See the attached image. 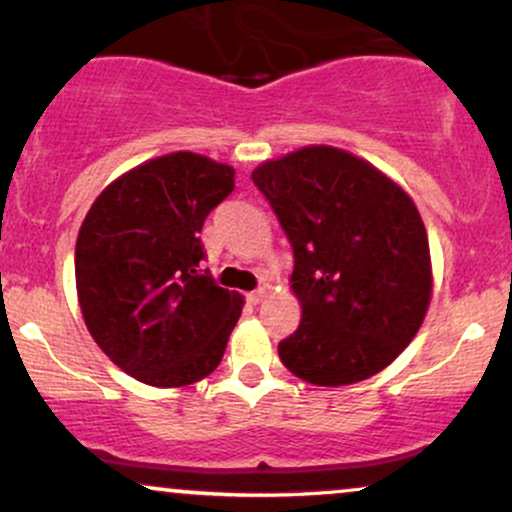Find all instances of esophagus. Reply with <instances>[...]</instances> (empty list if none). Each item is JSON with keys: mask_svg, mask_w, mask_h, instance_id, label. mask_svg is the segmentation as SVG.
Masks as SVG:
<instances>
[{"mask_svg": "<svg viewBox=\"0 0 512 512\" xmlns=\"http://www.w3.org/2000/svg\"><path fill=\"white\" fill-rule=\"evenodd\" d=\"M264 298H267V289H257V291H252V293H248V301L252 303V305H260Z\"/></svg>", "mask_w": 512, "mask_h": 512, "instance_id": "esophagus-1", "label": "esophagus"}]
</instances>
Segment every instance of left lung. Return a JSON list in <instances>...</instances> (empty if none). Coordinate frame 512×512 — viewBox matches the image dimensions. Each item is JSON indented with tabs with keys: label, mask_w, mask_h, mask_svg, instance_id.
Segmentation results:
<instances>
[{
	"label": "left lung",
	"mask_w": 512,
	"mask_h": 512,
	"mask_svg": "<svg viewBox=\"0 0 512 512\" xmlns=\"http://www.w3.org/2000/svg\"><path fill=\"white\" fill-rule=\"evenodd\" d=\"M252 180L293 248L301 325L279 342L296 378L354 385L390 366L433 296L426 226L404 187L366 158L313 144L264 161Z\"/></svg>",
	"instance_id": "left-lung-1"
}]
</instances>
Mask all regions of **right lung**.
<instances>
[{"instance_id": "right-lung-1", "label": "right lung", "mask_w": 512, "mask_h": 512, "mask_svg": "<svg viewBox=\"0 0 512 512\" xmlns=\"http://www.w3.org/2000/svg\"><path fill=\"white\" fill-rule=\"evenodd\" d=\"M236 170L175 151L115 178L76 238V296L93 342L154 387L214 373L245 298L199 274V231L233 192Z\"/></svg>"}]
</instances>
